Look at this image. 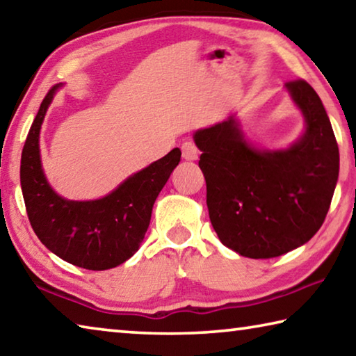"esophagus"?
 <instances>
[{
	"label": "esophagus",
	"instance_id": "esophagus-1",
	"mask_svg": "<svg viewBox=\"0 0 356 356\" xmlns=\"http://www.w3.org/2000/svg\"><path fill=\"white\" fill-rule=\"evenodd\" d=\"M197 155H200V150L195 146V143L191 141H185L182 144V156L188 161H195L197 160Z\"/></svg>",
	"mask_w": 356,
	"mask_h": 356
}]
</instances>
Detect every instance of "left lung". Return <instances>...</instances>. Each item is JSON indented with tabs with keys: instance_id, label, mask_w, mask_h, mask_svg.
<instances>
[{
	"instance_id": "8db88e82",
	"label": "left lung",
	"mask_w": 356,
	"mask_h": 356,
	"mask_svg": "<svg viewBox=\"0 0 356 356\" xmlns=\"http://www.w3.org/2000/svg\"><path fill=\"white\" fill-rule=\"evenodd\" d=\"M286 91L305 130L286 149H259L236 114L195 131L207 207L221 243L251 259L284 254L314 237L339 176V149L317 92L303 80Z\"/></svg>"
}]
</instances>
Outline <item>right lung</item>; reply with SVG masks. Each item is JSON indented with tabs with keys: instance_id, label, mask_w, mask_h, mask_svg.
Returning <instances> with one entry per match:
<instances>
[{
	"instance_id": "obj_1",
	"label": "right lung",
	"mask_w": 356,
	"mask_h": 356,
	"mask_svg": "<svg viewBox=\"0 0 356 356\" xmlns=\"http://www.w3.org/2000/svg\"><path fill=\"white\" fill-rule=\"evenodd\" d=\"M59 88L63 83L40 104L22 152L20 184L28 218L40 242L63 261L95 272L118 267L140 248L156 196L182 154L172 149L99 200H65L48 184L39 147L42 122Z\"/></svg>"
}]
</instances>
